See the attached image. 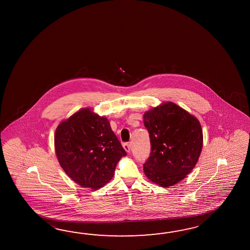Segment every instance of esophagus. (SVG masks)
I'll return each instance as SVG.
<instances>
[{"label": "esophagus", "instance_id": "34e87169", "mask_svg": "<svg viewBox=\"0 0 250 250\" xmlns=\"http://www.w3.org/2000/svg\"><path fill=\"white\" fill-rule=\"evenodd\" d=\"M123 148L126 150L127 153L130 152V144L129 143H124L123 144Z\"/></svg>", "mask_w": 250, "mask_h": 250}]
</instances>
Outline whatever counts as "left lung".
<instances>
[{
	"instance_id": "1",
	"label": "left lung",
	"mask_w": 250,
	"mask_h": 250,
	"mask_svg": "<svg viewBox=\"0 0 250 250\" xmlns=\"http://www.w3.org/2000/svg\"><path fill=\"white\" fill-rule=\"evenodd\" d=\"M151 153L144 164L149 180L162 187L182 181L197 165L203 147L199 121L174 103L167 102L144 114Z\"/></svg>"
}]
</instances>
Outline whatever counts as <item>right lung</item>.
Returning a JSON list of instances; mask_svg holds the SVG:
<instances>
[{
  "mask_svg": "<svg viewBox=\"0 0 250 250\" xmlns=\"http://www.w3.org/2000/svg\"><path fill=\"white\" fill-rule=\"evenodd\" d=\"M54 147L60 165L72 181L98 189L112 180L118 162L127 155L108 119L81 109L59 124Z\"/></svg>",
  "mask_w": 250,
  "mask_h": 250,
  "instance_id": "add662e5",
  "label": "right lung"
}]
</instances>
